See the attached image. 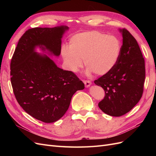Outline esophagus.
Listing matches in <instances>:
<instances>
[{"mask_svg":"<svg viewBox=\"0 0 156 156\" xmlns=\"http://www.w3.org/2000/svg\"><path fill=\"white\" fill-rule=\"evenodd\" d=\"M83 82H84V85H85V87H86L87 88L89 87L90 86L91 84H92L91 81H83Z\"/></svg>","mask_w":156,"mask_h":156,"instance_id":"esophagus-1","label":"esophagus"}]
</instances>
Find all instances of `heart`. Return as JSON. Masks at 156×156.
<instances>
[{"label":"heart","mask_w":156,"mask_h":156,"mask_svg":"<svg viewBox=\"0 0 156 156\" xmlns=\"http://www.w3.org/2000/svg\"><path fill=\"white\" fill-rule=\"evenodd\" d=\"M121 44L114 36L91 30L79 33L71 37L69 47L64 45L61 55L66 66L72 72H77L84 64L86 74L94 72L104 75L115 68L120 58Z\"/></svg>","instance_id":"b5f03b06"}]
</instances>
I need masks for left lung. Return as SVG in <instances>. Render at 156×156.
Returning <instances> with one entry per match:
<instances>
[{"mask_svg": "<svg viewBox=\"0 0 156 156\" xmlns=\"http://www.w3.org/2000/svg\"><path fill=\"white\" fill-rule=\"evenodd\" d=\"M119 31L123 39L119 61L110 72L94 81L105 92L98 106L112 116L124 115L136 105L142 97L145 79L144 59L137 41L126 29Z\"/></svg>", "mask_w": 156, "mask_h": 156, "instance_id": "8db88e82", "label": "left lung"}]
</instances>
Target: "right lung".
Segmentation results:
<instances>
[{"label": "right lung", "mask_w": 156, "mask_h": 156, "mask_svg": "<svg viewBox=\"0 0 156 156\" xmlns=\"http://www.w3.org/2000/svg\"><path fill=\"white\" fill-rule=\"evenodd\" d=\"M67 26L36 27L19 40L10 64L11 83L19 104L28 114L45 123L62 118L71 100L84 83L70 71L58 68L49 56L60 55L62 37Z\"/></svg>", "instance_id": "1"}]
</instances>
